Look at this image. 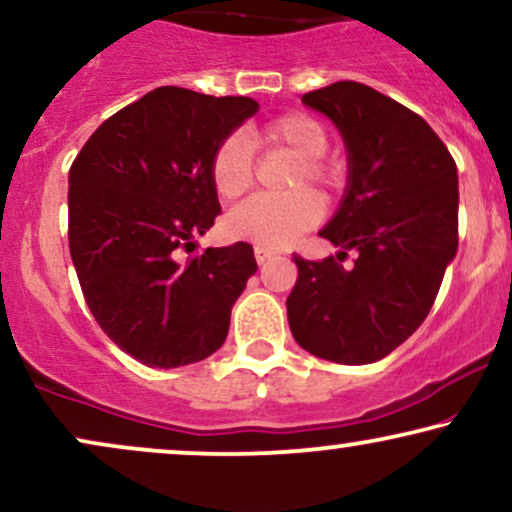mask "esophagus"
<instances>
[{
	"instance_id": "1",
	"label": "esophagus",
	"mask_w": 512,
	"mask_h": 512,
	"mask_svg": "<svg viewBox=\"0 0 512 512\" xmlns=\"http://www.w3.org/2000/svg\"><path fill=\"white\" fill-rule=\"evenodd\" d=\"M254 254H256L258 266H263V263H268L270 258H275V256H277V251H273V249H266V246H256Z\"/></svg>"
}]
</instances>
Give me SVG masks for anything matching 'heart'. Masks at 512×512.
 Wrapping results in <instances>:
<instances>
[{
    "instance_id": "heart-1",
    "label": "heart",
    "mask_w": 512,
    "mask_h": 512,
    "mask_svg": "<svg viewBox=\"0 0 512 512\" xmlns=\"http://www.w3.org/2000/svg\"><path fill=\"white\" fill-rule=\"evenodd\" d=\"M261 140L268 149H282L299 159L292 182L296 192L287 197H254L225 218L227 235L246 239L266 249H282L304 235L323 218V201L311 189L313 185L323 192H334L342 185V170L337 163L325 159L327 132L315 118L306 113H285L263 125ZM211 185L220 199L232 201L249 192L254 185V149L242 132H232L218 144L211 156Z\"/></svg>"
}]
</instances>
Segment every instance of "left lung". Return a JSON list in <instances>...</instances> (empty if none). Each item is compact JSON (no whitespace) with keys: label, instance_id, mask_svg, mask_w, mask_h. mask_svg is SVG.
I'll list each match as a JSON object with an SVG mask.
<instances>
[{"label":"left lung","instance_id":"left-lung-1","mask_svg":"<svg viewBox=\"0 0 512 512\" xmlns=\"http://www.w3.org/2000/svg\"><path fill=\"white\" fill-rule=\"evenodd\" d=\"M301 102L337 125L349 151L342 206L320 237L337 257L359 258L344 269L334 256L294 254L289 330L325 361L375 363L422 325L456 256V161L418 113L361 82H332Z\"/></svg>","mask_w":512,"mask_h":512}]
</instances>
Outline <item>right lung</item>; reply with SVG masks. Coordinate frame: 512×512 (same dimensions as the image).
Here are the masks:
<instances>
[{
	"instance_id": "1",
	"label": "right lung",
	"mask_w": 512,
	"mask_h": 512,
	"mask_svg": "<svg viewBox=\"0 0 512 512\" xmlns=\"http://www.w3.org/2000/svg\"><path fill=\"white\" fill-rule=\"evenodd\" d=\"M256 111L251 97L156 87L106 118L75 156L68 246L82 294L111 342L149 368L218 351L256 273L246 242L180 254L220 213L213 151Z\"/></svg>"
}]
</instances>
